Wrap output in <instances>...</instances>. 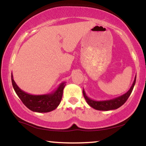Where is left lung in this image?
Segmentation results:
<instances>
[{
  "label": "left lung",
  "mask_w": 146,
  "mask_h": 146,
  "mask_svg": "<svg viewBox=\"0 0 146 146\" xmlns=\"http://www.w3.org/2000/svg\"><path fill=\"white\" fill-rule=\"evenodd\" d=\"M136 78L137 75H135V80H134L133 84L130 87V88L127 93L125 94L121 95L119 97H117L116 98L112 99V100H103V101H96V100H93L92 99L88 98L86 95L84 90L83 89V95L84 97L85 100L88 105L91 106L95 110H115L117 108H119L125 102L127 101L129 97H130V94H131L132 90H133L134 86H135V82H136Z\"/></svg>",
  "instance_id": "left-lung-1"
}]
</instances>
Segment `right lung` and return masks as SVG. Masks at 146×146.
<instances>
[{"label": "right lung", "mask_w": 146, "mask_h": 146, "mask_svg": "<svg viewBox=\"0 0 146 146\" xmlns=\"http://www.w3.org/2000/svg\"><path fill=\"white\" fill-rule=\"evenodd\" d=\"M11 82L15 92L23 103L29 110L37 113H48L56 109L61 102L63 90L66 86L65 82H62L53 93L49 94L34 95L22 90L15 82L12 74Z\"/></svg>", "instance_id": "obj_1"}]
</instances>
